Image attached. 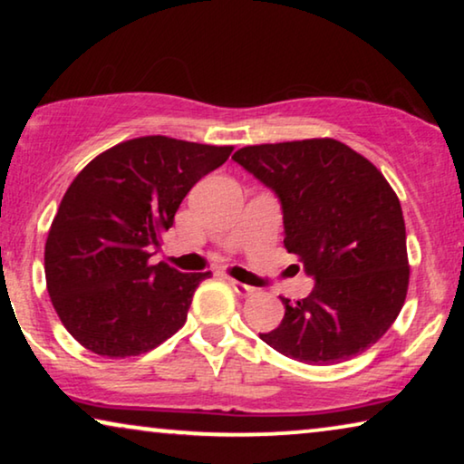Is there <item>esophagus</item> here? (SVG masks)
<instances>
[{
	"label": "esophagus",
	"mask_w": 464,
	"mask_h": 464,
	"mask_svg": "<svg viewBox=\"0 0 464 464\" xmlns=\"http://www.w3.org/2000/svg\"><path fill=\"white\" fill-rule=\"evenodd\" d=\"M227 283H230V287L237 291L238 295H243V297H246V295H253V287H249V285H245V283H240V281H234V278H227Z\"/></svg>",
	"instance_id": "34e87169"
}]
</instances>
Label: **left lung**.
Instances as JSON below:
<instances>
[{
    "instance_id": "1",
    "label": "left lung",
    "mask_w": 464,
    "mask_h": 464,
    "mask_svg": "<svg viewBox=\"0 0 464 464\" xmlns=\"http://www.w3.org/2000/svg\"><path fill=\"white\" fill-rule=\"evenodd\" d=\"M281 198L285 249L313 294L285 304L259 334L285 357L334 365L376 344L401 313L410 285L401 202L384 175L335 139L246 145L232 156Z\"/></svg>"
}]
</instances>
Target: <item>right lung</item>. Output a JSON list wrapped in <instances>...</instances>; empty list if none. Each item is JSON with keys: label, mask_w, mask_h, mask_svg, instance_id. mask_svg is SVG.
I'll list each match as a JSON object with an SVG mask.
<instances>
[{"label": "right lung", "mask_w": 464, "mask_h": 464, "mask_svg": "<svg viewBox=\"0 0 464 464\" xmlns=\"http://www.w3.org/2000/svg\"><path fill=\"white\" fill-rule=\"evenodd\" d=\"M232 150L150 135L113 145L80 170L48 230L44 270L56 314L82 346L137 357L183 327L211 272L151 266V249L194 183Z\"/></svg>", "instance_id": "1"}]
</instances>
